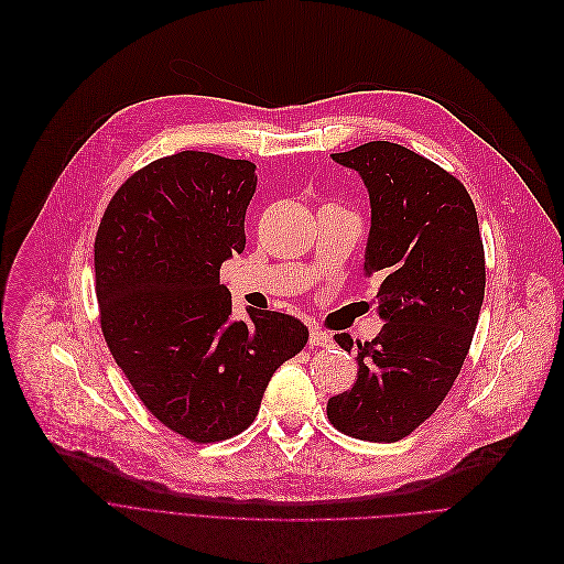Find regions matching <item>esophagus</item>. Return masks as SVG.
Instances as JSON below:
<instances>
[{
	"mask_svg": "<svg viewBox=\"0 0 564 564\" xmlns=\"http://www.w3.org/2000/svg\"><path fill=\"white\" fill-rule=\"evenodd\" d=\"M330 344H333V337L328 333L318 330V328H312V333H310V346L312 348L314 346H330Z\"/></svg>",
	"mask_w": 564,
	"mask_h": 564,
	"instance_id": "obj_1",
	"label": "esophagus"
}]
</instances>
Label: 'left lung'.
Returning a JSON list of instances; mask_svg holds the SVG:
<instances>
[{"label": "left lung", "instance_id": "obj_1", "mask_svg": "<svg viewBox=\"0 0 564 564\" xmlns=\"http://www.w3.org/2000/svg\"><path fill=\"white\" fill-rule=\"evenodd\" d=\"M360 174L371 208L362 271L383 275L371 341L348 333L358 379L328 399L339 432L373 443L409 436L432 415L468 356L485 301V248L466 187L432 160L392 142L333 153Z\"/></svg>", "mask_w": 564, "mask_h": 564}]
</instances>
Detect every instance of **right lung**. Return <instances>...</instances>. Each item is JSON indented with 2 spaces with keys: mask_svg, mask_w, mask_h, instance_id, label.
I'll return each mask as SVG.
<instances>
[{
  "mask_svg": "<svg viewBox=\"0 0 564 564\" xmlns=\"http://www.w3.org/2000/svg\"><path fill=\"white\" fill-rule=\"evenodd\" d=\"M254 170L204 151L160 158L119 187L96 234L105 341L144 406L195 443L248 429L310 337L282 312L231 318L220 265L246 250Z\"/></svg>",
  "mask_w": 564,
  "mask_h": 564,
  "instance_id": "obj_1",
  "label": "right lung"
}]
</instances>
